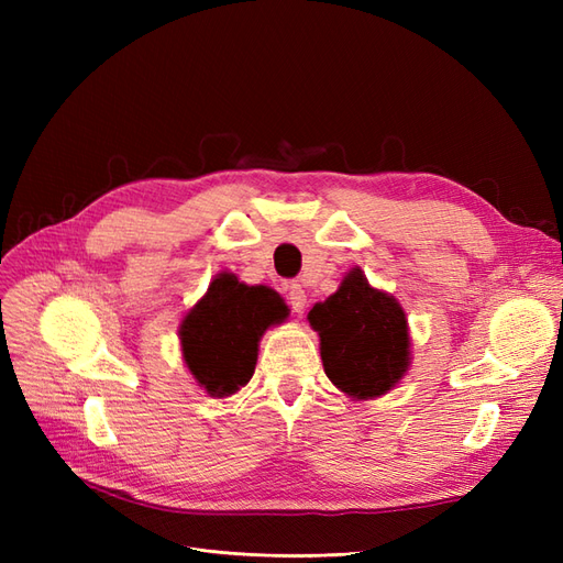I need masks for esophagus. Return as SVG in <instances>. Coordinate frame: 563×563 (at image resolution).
Instances as JSON below:
<instances>
[{"instance_id":"obj_1","label":"esophagus","mask_w":563,"mask_h":563,"mask_svg":"<svg viewBox=\"0 0 563 563\" xmlns=\"http://www.w3.org/2000/svg\"><path fill=\"white\" fill-rule=\"evenodd\" d=\"M282 291H284L288 305H291V308H294V312L300 314V312L305 310V302H308V296H305L302 286H300L298 282H286V284L282 286Z\"/></svg>"}]
</instances>
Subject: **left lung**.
<instances>
[{
  "mask_svg": "<svg viewBox=\"0 0 563 563\" xmlns=\"http://www.w3.org/2000/svg\"><path fill=\"white\" fill-rule=\"evenodd\" d=\"M308 319L321 340L323 371L352 399L380 397L406 373V314L395 298L371 288L362 269H352Z\"/></svg>",
  "mask_w": 563,
  "mask_h": 563,
  "instance_id": "1",
  "label": "left lung"
}]
</instances>
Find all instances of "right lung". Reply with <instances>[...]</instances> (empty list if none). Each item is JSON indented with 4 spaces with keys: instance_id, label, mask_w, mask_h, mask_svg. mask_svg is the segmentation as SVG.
Segmentation results:
<instances>
[{
    "instance_id": "add662e5",
    "label": "right lung",
    "mask_w": 563,
    "mask_h": 563,
    "mask_svg": "<svg viewBox=\"0 0 563 563\" xmlns=\"http://www.w3.org/2000/svg\"><path fill=\"white\" fill-rule=\"evenodd\" d=\"M286 314V305L272 288L246 286L225 272L183 319L187 368L211 397L232 395L253 376L263 331Z\"/></svg>"
}]
</instances>
